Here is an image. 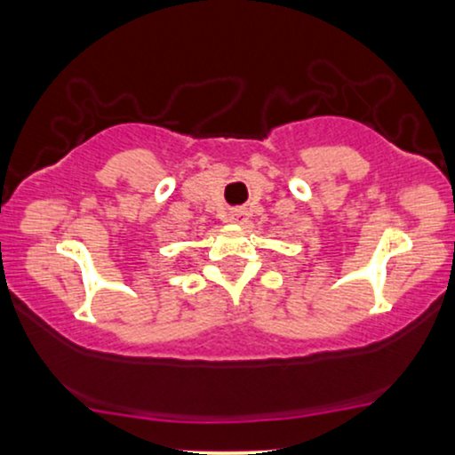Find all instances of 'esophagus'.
<instances>
[{"label": "esophagus", "instance_id": "1", "mask_svg": "<svg viewBox=\"0 0 455 455\" xmlns=\"http://www.w3.org/2000/svg\"><path fill=\"white\" fill-rule=\"evenodd\" d=\"M245 220H248V212H245V210H231V212H228V222L243 224Z\"/></svg>", "mask_w": 455, "mask_h": 455}]
</instances>
